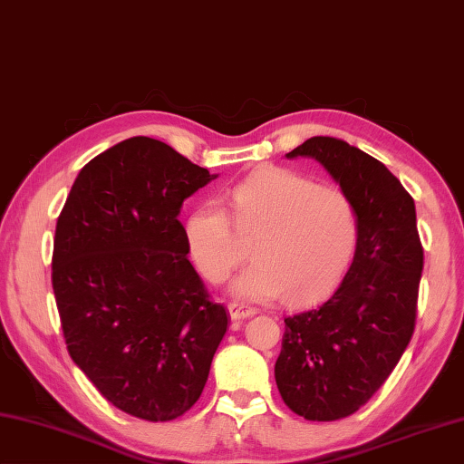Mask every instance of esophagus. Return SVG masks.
Returning <instances> with one entry per match:
<instances>
[{
  "label": "esophagus",
  "mask_w": 464,
  "mask_h": 464,
  "mask_svg": "<svg viewBox=\"0 0 464 464\" xmlns=\"http://www.w3.org/2000/svg\"><path fill=\"white\" fill-rule=\"evenodd\" d=\"M227 310H229L231 320H247V317L257 314L256 307L245 305V304H239V302H231L229 305H227Z\"/></svg>",
  "instance_id": "esophagus-1"
}]
</instances>
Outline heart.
I'll use <instances>...</instances> for the list:
<instances>
[{"label": "heart", "mask_w": 464, "mask_h": 464, "mask_svg": "<svg viewBox=\"0 0 464 464\" xmlns=\"http://www.w3.org/2000/svg\"><path fill=\"white\" fill-rule=\"evenodd\" d=\"M235 221L259 229L256 257L235 277L231 292L245 299L307 304L324 297L348 269L356 245V213L340 188L315 185L295 170L266 167L229 193ZM188 257L211 284H223L243 251L219 201L197 207L185 221Z\"/></svg>", "instance_id": "1"}]
</instances>
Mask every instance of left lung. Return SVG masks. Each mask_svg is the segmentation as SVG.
<instances>
[{
  "mask_svg": "<svg viewBox=\"0 0 464 464\" xmlns=\"http://www.w3.org/2000/svg\"><path fill=\"white\" fill-rule=\"evenodd\" d=\"M285 157L320 162L356 213L352 266L322 305L285 317L276 362L284 402L328 422L364 406L402 358L414 332L422 245L412 197L374 157L332 136L307 139Z\"/></svg>",
  "mask_w": 464,
  "mask_h": 464,
  "instance_id": "1",
  "label": "left lung"
}]
</instances>
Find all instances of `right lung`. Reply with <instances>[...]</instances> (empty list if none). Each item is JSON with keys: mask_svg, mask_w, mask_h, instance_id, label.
<instances>
[{"mask_svg": "<svg viewBox=\"0 0 464 464\" xmlns=\"http://www.w3.org/2000/svg\"><path fill=\"white\" fill-rule=\"evenodd\" d=\"M217 175L134 136L78 172L56 225L52 285L74 364L108 402L175 420L207 384L227 332L187 259L185 198Z\"/></svg>", "mask_w": 464, "mask_h": 464, "instance_id": "1", "label": "right lung"}]
</instances>
